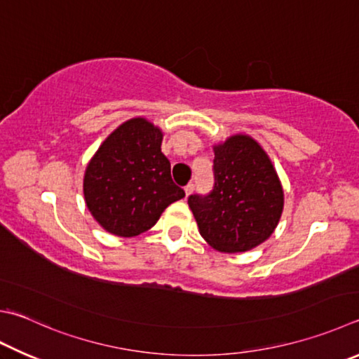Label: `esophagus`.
Returning a JSON list of instances; mask_svg holds the SVG:
<instances>
[{
    "instance_id": "esophagus-1",
    "label": "esophagus",
    "mask_w": 359,
    "mask_h": 359,
    "mask_svg": "<svg viewBox=\"0 0 359 359\" xmlns=\"http://www.w3.org/2000/svg\"><path fill=\"white\" fill-rule=\"evenodd\" d=\"M184 190H185V196L188 198V196H190V194L193 193V190H194V185H193V184H188V185L184 188Z\"/></svg>"
}]
</instances>
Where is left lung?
<instances>
[{
    "label": "left lung",
    "mask_w": 359,
    "mask_h": 359,
    "mask_svg": "<svg viewBox=\"0 0 359 359\" xmlns=\"http://www.w3.org/2000/svg\"><path fill=\"white\" fill-rule=\"evenodd\" d=\"M215 185L210 194H191L188 205L202 238L221 252H245L275 232L284 190L275 166L250 135L236 133L213 144Z\"/></svg>",
    "instance_id": "obj_1"
}]
</instances>
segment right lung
Returning <instances> with one entry per match:
<instances>
[{
	"mask_svg": "<svg viewBox=\"0 0 359 359\" xmlns=\"http://www.w3.org/2000/svg\"><path fill=\"white\" fill-rule=\"evenodd\" d=\"M161 128L132 117L107 136L83 177L88 210L107 232L135 237L155 226L168 205L185 196L161 152Z\"/></svg>",
	"mask_w": 359,
	"mask_h": 359,
	"instance_id": "1",
	"label": "right lung"
}]
</instances>
